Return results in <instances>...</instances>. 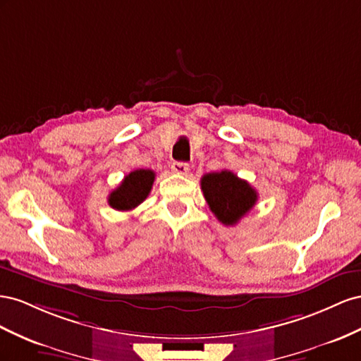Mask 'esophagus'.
<instances>
[{
    "mask_svg": "<svg viewBox=\"0 0 361 361\" xmlns=\"http://www.w3.org/2000/svg\"><path fill=\"white\" fill-rule=\"evenodd\" d=\"M171 171L173 173H178V175H186L190 171V168L186 161H173L171 164Z\"/></svg>",
    "mask_w": 361,
    "mask_h": 361,
    "instance_id": "34e87169",
    "label": "esophagus"
}]
</instances>
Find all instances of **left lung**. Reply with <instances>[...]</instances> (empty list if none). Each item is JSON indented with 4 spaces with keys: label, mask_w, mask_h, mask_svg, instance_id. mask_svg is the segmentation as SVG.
Returning <instances> with one entry per match:
<instances>
[{
    "label": "left lung",
    "mask_w": 361,
    "mask_h": 361,
    "mask_svg": "<svg viewBox=\"0 0 361 361\" xmlns=\"http://www.w3.org/2000/svg\"><path fill=\"white\" fill-rule=\"evenodd\" d=\"M201 189L212 213L224 225L238 224L259 198L251 184L231 171L205 173Z\"/></svg>",
    "instance_id": "1"
}]
</instances>
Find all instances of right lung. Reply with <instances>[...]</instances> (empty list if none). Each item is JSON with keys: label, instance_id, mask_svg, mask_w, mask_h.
Wrapping results in <instances>:
<instances>
[{"label": "right lung", "instance_id": "1", "mask_svg": "<svg viewBox=\"0 0 361 361\" xmlns=\"http://www.w3.org/2000/svg\"><path fill=\"white\" fill-rule=\"evenodd\" d=\"M154 178H156V173L151 169H136L130 172L119 186L109 195L110 207L119 212L136 209L139 204L147 200L152 189Z\"/></svg>", "mask_w": 361, "mask_h": 361}]
</instances>
